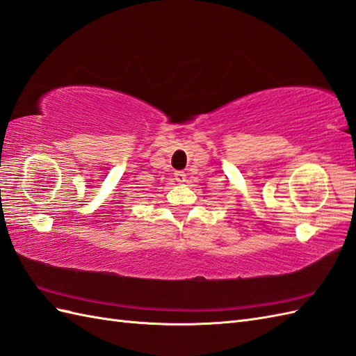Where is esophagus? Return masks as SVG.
Returning a JSON list of instances; mask_svg holds the SVG:
<instances>
[{
  "label": "esophagus",
  "mask_w": 356,
  "mask_h": 356,
  "mask_svg": "<svg viewBox=\"0 0 356 356\" xmlns=\"http://www.w3.org/2000/svg\"><path fill=\"white\" fill-rule=\"evenodd\" d=\"M175 177H176V181H179V184H185V181H186V175L184 171H176Z\"/></svg>",
  "instance_id": "esophagus-1"
}]
</instances>
